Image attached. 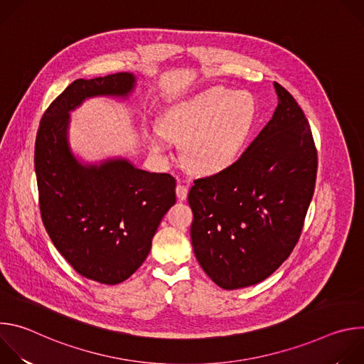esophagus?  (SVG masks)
I'll return each instance as SVG.
<instances>
[{"mask_svg":"<svg viewBox=\"0 0 364 364\" xmlns=\"http://www.w3.org/2000/svg\"><path fill=\"white\" fill-rule=\"evenodd\" d=\"M176 193H177V198L178 200H186L187 194H188V188L184 184H177L176 187Z\"/></svg>","mask_w":364,"mask_h":364,"instance_id":"1","label":"esophagus"}]
</instances>
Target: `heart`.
Masks as SVG:
<instances>
[{
  "instance_id": "obj_1",
  "label": "heart",
  "mask_w": 364,
  "mask_h": 364,
  "mask_svg": "<svg viewBox=\"0 0 364 364\" xmlns=\"http://www.w3.org/2000/svg\"><path fill=\"white\" fill-rule=\"evenodd\" d=\"M250 117L252 103L245 95L212 90L171 108L160 122V132L167 139L184 142L183 159L193 173L210 174L233 161ZM163 136H154L151 145L164 152Z\"/></svg>"
}]
</instances>
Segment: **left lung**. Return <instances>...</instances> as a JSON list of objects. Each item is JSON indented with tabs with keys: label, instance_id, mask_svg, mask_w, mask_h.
I'll use <instances>...</instances> for the list:
<instances>
[{
	"label": "left lung",
	"instance_id": "8db88e82",
	"mask_svg": "<svg viewBox=\"0 0 364 364\" xmlns=\"http://www.w3.org/2000/svg\"><path fill=\"white\" fill-rule=\"evenodd\" d=\"M272 119L240 157L188 191L194 255L223 289L272 275L295 247L317 177V148L292 95L274 83Z\"/></svg>",
	"mask_w": 364,
	"mask_h": 364
}]
</instances>
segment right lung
Masks as SVG:
<instances>
[{"label": "right lung", "mask_w": 364, "mask_h": 364, "mask_svg": "<svg viewBox=\"0 0 364 364\" xmlns=\"http://www.w3.org/2000/svg\"><path fill=\"white\" fill-rule=\"evenodd\" d=\"M132 73L70 83L43 114L34 167L43 225L62 256L82 277L117 285L145 261L152 237L176 203V178L117 159L83 166L68 142L69 112L86 97L128 96Z\"/></svg>", "instance_id": "add662e5"}]
</instances>
